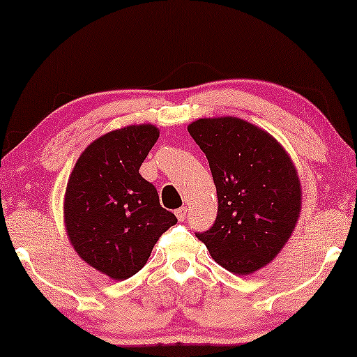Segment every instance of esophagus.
<instances>
[{
    "instance_id": "obj_1",
    "label": "esophagus",
    "mask_w": 357,
    "mask_h": 357,
    "mask_svg": "<svg viewBox=\"0 0 357 357\" xmlns=\"http://www.w3.org/2000/svg\"><path fill=\"white\" fill-rule=\"evenodd\" d=\"M176 217H178L179 222H184L185 217H188V208H185V207L178 208V210H176Z\"/></svg>"
}]
</instances>
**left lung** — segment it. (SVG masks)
<instances>
[{
    "label": "left lung",
    "instance_id": "obj_1",
    "mask_svg": "<svg viewBox=\"0 0 357 357\" xmlns=\"http://www.w3.org/2000/svg\"><path fill=\"white\" fill-rule=\"evenodd\" d=\"M189 134L208 160L218 212L195 236L210 255L236 275L267 265L293 233L301 185L288 153L265 130L238 118H204Z\"/></svg>",
    "mask_w": 357,
    "mask_h": 357
}]
</instances>
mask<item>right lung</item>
I'll return each instance as SVG.
<instances>
[{
  "label": "right lung",
  "mask_w": 357,
  "mask_h": 357,
  "mask_svg": "<svg viewBox=\"0 0 357 357\" xmlns=\"http://www.w3.org/2000/svg\"><path fill=\"white\" fill-rule=\"evenodd\" d=\"M158 135L152 124L112 130L84 150L68 181L69 239L80 259L109 278L137 273L160 236L178 222L139 173Z\"/></svg>",
  "instance_id": "1"
}]
</instances>
